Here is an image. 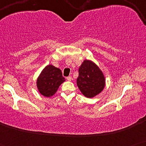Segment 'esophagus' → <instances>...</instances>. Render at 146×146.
Instances as JSON below:
<instances>
[{
    "label": "esophagus",
    "instance_id": "34e87169",
    "mask_svg": "<svg viewBox=\"0 0 146 146\" xmlns=\"http://www.w3.org/2000/svg\"><path fill=\"white\" fill-rule=\"evenodd\" d=\"M66 80H68V81H72V78L71 76H68L66 78Z\"/></svg>",
    "mask_w": 146,
    "mask_h": 146
}]
</instances>
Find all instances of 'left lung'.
<instances>
[{
  "instance_id": "obj_1",
  "label": "left lung",
  "mask_w": 146,
  "mask_h": 146,
  "mask_svg": "<svg viewBox=\"0 0 146 146\" xmlns=\"http://www.w3.org/2000/svg\"><path fill=\"white\" fill-rule=\"evenodd\" d=\"M77 86L87 98H93L103 90L105 78L102 71L94 63L84 60L78 70Z\"/></svg>"
}]
</instances>
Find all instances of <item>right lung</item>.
<instances>
[{
  "label": "right lung",
  "mask_w": 146,
  "mask_h": 146,
  "mask_svg": "<svg viewBox=\"0 0 146 146\" xmlns=\"http://www.w3.org/2000/svg\"><path fill=\"white\" fill-rule=\"evenodd\" d=\"M65 81L60 70L52 65H48L37 79V87L44 96L50 97L56 92L60 84Z\"/></svg>",
  "instance_id": "1"
}]
</instances>
